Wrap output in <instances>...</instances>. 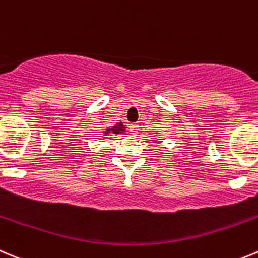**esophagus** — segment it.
Returning <instances> with one entry per match:
<instances>
[{"mask_svg": "<svg viewBox=\"0 0 258 258\" xmlns=\"http://www.w3.org/2000/svg\"><path fill=\"white\" fill-rule=\"evenodd\" d=\"M130 131H131V134H137V132H139V124L137 123L130 124Z\"/></svg>", "mask_w": 258, "mask_h": 258, "instance_id": "34e87169", "label": "esophagus"}]
</instances>
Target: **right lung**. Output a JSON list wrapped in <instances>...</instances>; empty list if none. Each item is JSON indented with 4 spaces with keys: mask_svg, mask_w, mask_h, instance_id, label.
I'll list each match as a JSON object with an SVG mask.
<instances>
[{
    "mask_svg": "<svg viewBox=\"0 0 258 258\" xmlns=\"http://www.w3.org/2000/svg\"><path fill=\"white\" fill-rule=\"evenodd\" d=\"M110 131H112L113 134H119V132L124 131V127H123V124H122V123H118V124H115L113 128H110V130L108 128L107 132H110Z\"/></svg>",
    "mask_w": 258,
    "mask_h": 258,
    "instance_id": "add662e5",
    "label": "right lung"
}]
</instances>
